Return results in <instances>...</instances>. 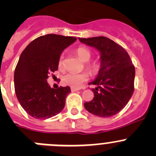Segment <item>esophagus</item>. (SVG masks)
Masks as SVG:
<instances>
[{
    "mask_svg": "<svg viewBox=\"0 0 156 156\" xmlns=\"http://www.w3.org/2000/svg\"><path fill=\"white\" fill-rule=\"evenodd\" d=\"M78 88H71V91H72V92H74V91H78Z\"/></svg>",
    "mask_w": 156,
    "mask_h": 156,
    "instance_id": "1",
    "label": "esophagus"
}]
</instances>
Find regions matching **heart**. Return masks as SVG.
Segmentation results:
<instances>
[{
    "mask_svg": "<svg viewBox=\"0 0 156 156\" xmlns=\"http://www.w3.org/2000/svg\"><path fill=\"white\" fill-rule=\"evenodd\" d=\"M75 54L79 58L80 60L83 62H88L90 60L91 57V52L88 48L85 47H79L75 50ZM58 67L59 68H63V61H62V57H61L58 62ZM86 68L89 70L90 72L92 74L97 73L100 68V65L98 62H94L91 63H88L86 65ZM88 79V75L86 72H82V73H73L70 72L64 77V81L71 86L72 88H79L84 81H87Z\"/></svg>",
    "mask_w": 156,
    "mask_h": 156,
    "instance_id": "heart-1",
    "label": "heart"
}]
</instances>
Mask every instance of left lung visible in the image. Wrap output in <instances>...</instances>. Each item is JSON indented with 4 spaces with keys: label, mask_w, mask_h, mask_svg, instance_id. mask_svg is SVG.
<instances>
[{
    "label": "left lung",
    "mask_w": 156,
    "mask_h": 156,
    "mask_svg": "<svg viewBox=\"0 0 156 156\" xmlns=\"http://www.w3.org/2000/svg\"><path fill=\"white\" fill-rule=\"evenodd\" d=\"M78 39L97 49L101 62L98 75L89 83L96 85L92 88L94 97L84 104L85 109L99 117L115 115L124 108L133 94L135 70L130 57L122 46L108 37Z\"/></svg>",
    "instance_id": "1"
}]
</instances>
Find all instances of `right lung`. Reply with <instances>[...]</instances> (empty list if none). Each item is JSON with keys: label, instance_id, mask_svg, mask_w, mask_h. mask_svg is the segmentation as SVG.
Segmentation results:
<instances>
[{"label": "right lung", "instance_id": "1", "mask_svg": "<svg viewBox=\"0 0 156 156\" xmlns=\"http://www.w3.org/2000/svg\"><path fill=\"white\" fill-rule=\"evenodd\" d=\"M76 40L54 34L41 36L32 41L19 58L14 76L16 96L24 111L34 119H49L63 110L71 88H51L47 78L58 70L62 51Z\"/></svg>", "mask_w": 156, "mask_h": 156}]
</instances>
